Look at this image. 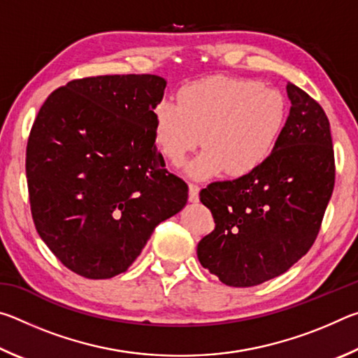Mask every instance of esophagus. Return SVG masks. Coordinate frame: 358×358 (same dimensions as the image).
<instances>
[{"mask_svg":"<svg viewBox=\"0 0 358 358\" xmlns=\"http://www.w3.org/2000/svg\"><path fill=\"white\" fill-rule=\"evenodd\" d=\"M199 191H201V187H199L197 185H189V196H187V199H189V202L196 203L199 202Z\"/></svg>","mask_w":358,"mask_h":358,"instance_id":"obj_1","label":"esophagus"}]
</instances>
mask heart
I'll return each mask as SVG.
<instances>
[{
  "label": "heart",
  "mask_w": 358,
  "mask_h": 358,
  "mask_svg": "<svg viewBox=\"0 0 358 358\" xmlns=\"http://www.w3.org/2000/svg\"><path fill=\"white\" fill-rule=\"evenodd\" d=\"M155 107V142L173 166H181L202 141L205 150L186 167L196 180L226 171L245 177L273 153L287 120V101L251 78L215 76L185 85Z\"/></svg>",
  "instance_id": "heart-1"
}]
</instances>
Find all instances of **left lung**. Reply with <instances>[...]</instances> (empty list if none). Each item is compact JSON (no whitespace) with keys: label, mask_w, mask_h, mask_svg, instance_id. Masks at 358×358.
Here are the masks:
<instances>
[{"label":"left lung","mask_w":358,"mask_h":358,"mask_svg":"<svg viewBox=\"0 0 358 358\" xmlns=\"http://www.w3.org/2000/svg\"><path fill=\"white\" fill-rule=\"evenodd\" d=\"M289 117L257 171L201 191L216 227L197 245L203 268L232 287L280 276L316 240L335 186L330 123L311 96L287 82Z\"/></svg>","instance_id":"1"}]
</instances>
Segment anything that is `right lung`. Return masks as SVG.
<instances>
[{
    "instance_id": "add662e5",
    "label": "right lung",
    "mask_w": 358,
    "mask_h": 358,
    "mask_svg": "<svg viewBox=\"0 0 358 358\" xmlns=\"http://www.w3.org/2000/svg\"><path fill=\"white\" fill-rule=\"evenodd\" d=\"M159 76L72 80L48 96L27 147L29 203L39 237L88 280L124 273L157 224L187 202L155 142Z\"/></svg>"
}]
</instances>
